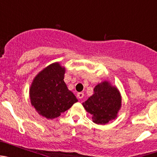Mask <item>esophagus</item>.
<instances>
[{"label": "esophagus", "mask_w": 157, "mask_h": 157, "mask_svg": "<svg viewBox=\"0 0 157 157\" xmlns=\"http://www.w3.org/2000/svg\"><path fill=\"white\" fill-rule=\"evenodd\" d=\"M83 97H84V94H83V93L80 92V93H78V94H77V98H79V99H82V98Z\"/></svg>", "instance_id": "esophagus-1"}]
</instances>
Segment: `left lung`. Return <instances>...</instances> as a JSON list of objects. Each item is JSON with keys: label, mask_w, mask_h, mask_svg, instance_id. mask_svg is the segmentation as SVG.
<instances>
[{"label": "left lung", "mask_w": 157, "mask_h": 157, "mask_svg": "<svg viewBox=\"0 0 157 157\" xmlns=\"http://www.w3.org/2000/svg\"><path fill=\"white\" fill-rule=\"evenodd\" d=\"M83 106L92 115L93 122L105 124L117 116L121 107V96L116 87L104 82L96 86L94 94L83 103Z\"/></svg>", "instance_id": "left-lung-1"}]
</instances>
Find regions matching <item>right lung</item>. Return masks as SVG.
Returning <instances> with one entry per match:
<instances>
[{
  "label": "right lung",
  "instance_id": "add662e5",
  "mask_svg": "<svg viewBox=\"0 0 157 157\" xmlns=\"http://www.w3.org/2000/svg\"><path fill=\"white\" fill-rule=\"evenodd\" d=\"M64 68L58 63L45 67L35 77L30 89L32 105L47 119H54L78 101L64 81Z\"/></svg>",
  "mask_w": 157,
  "mask_h": 157
}]
</instances>
